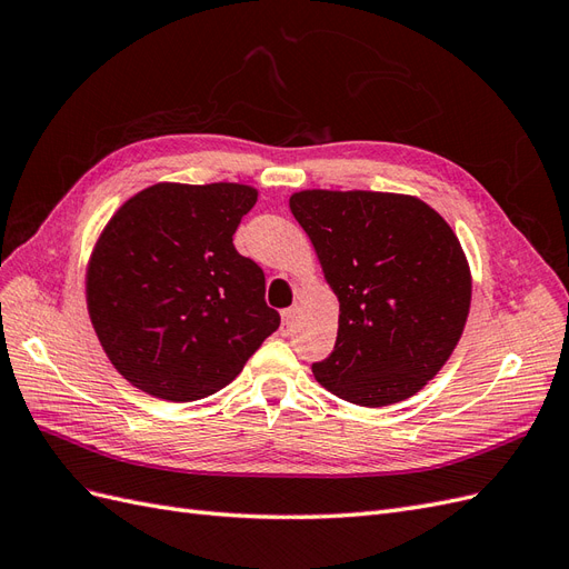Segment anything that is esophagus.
<instances>
[{"instance_id":"esophagus-1","label":"esophagus","mask_w":569,"mask_h":569,"mask_svg":"<svg viewBox=\"0 0 569 569\" xmlns=\"http://www.w3.org/2000/svg\"><path fill=\"white\" fill-rule=\"evenodd\" d=\"M291 325H295V308H284L282 311V332L284 335L291 330Z\"/></svg>"}]
</instances>
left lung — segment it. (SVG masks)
Listing matches in <instances>:
<instances>
[{
	"label": "left lung",
	"mask_w": 569,
	"mask_h": 569,
	"mask_svg": "<svg viewBox=\"0 0 569 569\" xmlns=\"http://www.w3.org/2000/svg\"><path fill=\"white\" fill-rule=\"evenodd\" d=\"M289 209L339 299L332 353L316 380L380 408L420 391L453 353L472 280L458 237L416 197L306 189Z\"/></svg>",
	"instance_id": "8db88e82"
}]
</instances>
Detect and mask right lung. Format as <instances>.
Listing matches in <instances>:
<instances>
[{"label":"right lung","mask_w":569,"mask_h":569,"mask_svg":"<svg viewBox=\"0 0 569 569\" xmlns=\"http://www.w3.org/2000/svg\"><path fill=\"white\" fill-rule=\"evenodd\" d=\"M256 189L153 184L120 206L88 268L94 332L130 385L197 401L230 385L280 327L266 274L232 234Z\"/></svg>","instance_id":"add662e5"}]
</instances>
